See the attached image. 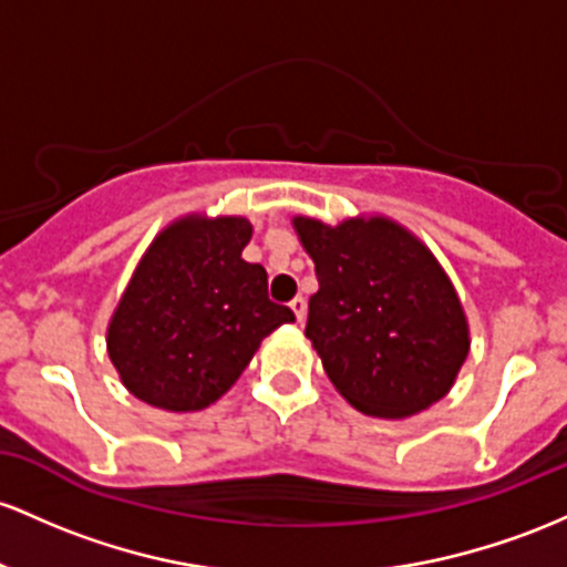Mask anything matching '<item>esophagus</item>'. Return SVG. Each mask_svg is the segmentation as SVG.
<instances>
[{
	"mask_svg": "<svg viewBox=\"0 0 567 567\" xmlns=\"http://www.w3.org/2000/svg\"><path fill=\"white\" fill-rule=\"evenodd\" d=\"M290 309H293V315H296V320L301 322L303 320V315H307V301H303L301 296H296L293 301H290Z\"/></svg>",
	"mask_w": 567,
	"mask_h": 567,
	"instance_id": "1",
	"label": "esophagus"
}]
</instances>
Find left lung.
<instances>
[{"mask_svg": "<svg viewBox=\"0 0 567 567\" xmlns=\"http://www.w3.org/2000/svg\"><path fill=\"white\" fill-rule=\"evenodd\" d=\"M315 260L307 339L358 412L401 420L441 401L468 358V320L446 271L390 217L326 226L293 217Z\"/></svg>", "mask_w": 567, "mask_h": 567, "instance_id": "8db88e82", "label": "left lung"}]
</instances>
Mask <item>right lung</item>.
<instances>
[{"mask_svg": "<svg viewBox=\"0 0 567 567\" xmlns=\"http://www.w3.org/2000/svg\"><path fill=\"white\" fill-rule=\"evenodd\" d=\"M245 217L188 215L153 239L107 326L121 382L166 412H198L241 377L260 341L296 315L269 301V279L241 250Z\"/></svg>", "mask_w": 567, "mask_h": 567, "instance_id": "add662e5", "label": "right lung"}]
</instances>
